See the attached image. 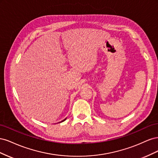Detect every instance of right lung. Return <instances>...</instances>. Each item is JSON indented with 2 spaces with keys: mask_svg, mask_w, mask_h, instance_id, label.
I'll list each match as a JSON object with an SVG mask.
<instances>
[{
  "mask_svg": "<svg viewBox=\"0 0 158 158\" xmlns=\"http://www.w3.org/2000/svg\"><path fill=\"white\" fill-rule=\"evenodd\" d=\"M65 120H66V118H65V119H64V120H63V121H62L61 122H63V121H65ZM61 122H60V123H61Z\"/></svg>",
  "mask_w": 158,
  "mask_h": 158,
  "instance_id": "add662e5",
  "label": "right lung"
}]
</instances>
